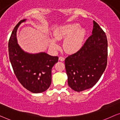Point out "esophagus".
Listing matches in <instances>:
<instances>
[{"label":"esophagus","instance_id":"34e87169","mask_svg":"<svg viewBox=\"0 0 120 120\" xmlns=\"http://www.w3.org/2000/svg\"><path fill=\"white\" fill-rule=\"evenodd\" d=\"M64 58L63 57H59V60H60V61H62V62H63V61H64Z\"/></svg>","mask_w":120,"mask_h":120}]
</instances>
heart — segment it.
Segmentation results:
<instances>
[{
	"mask_svg": "<svg viewBox=\"0 0 120 120\" xmlns=\"http://www.w3.org/2000/svg\"><path fill=\"white\" fill-rule=\"evenodd\" d=\"M79 24H68L61 26L55 31L53 39L50 40V46L52 49H56L58 45L56 41L65 39L64 49L68 53H75L81 49L86 34L85 29L80 28Z\"/></svg>",
	"mask_w": 120,
	"mask_h": 120,
	"instance_id": "heart-1",
	"label": "heart"
}]
</instances>
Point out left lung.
Returning a JSON list of instances; mask_svg holds the SVG:
<instances>
[{
    "instance_id": "8db88e82",
    "label": "left lung",
    "mask_w": 120,
    "mask_h": 120,
    "mask_svg": "<svg viewBox=\"0 0 120 120\" xmlns=\"http://www.w3.org/2000/svg\"><path fill=\"white\" fill-rule=\"evenodd\" d=\"M92 34L79 51L65 60L68 85L75 91L92 87L101 78L107 64V38L94 21Z\"/></svg>"
}]
</instances>
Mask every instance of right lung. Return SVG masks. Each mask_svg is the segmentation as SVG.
Masks as SVG:
<instances>
[{
	"label": "right lung",
	"mask_w": 120,
	"mask_h": 120,
	"mask_svg": "<svg viewBox=\"0 0 120 120\" xmlns=\"http://www.w3.org/2000/svg\"><path fill=\"white\" fill-rule=\"evenodd\" d=\"M27 20H21L14 28L9 41V58L18 80L32 93H41L47 90L51 83L52 68L58 57L45 53H29L24 52L17 43L16 33L19 25Z\"/></svg>",
	"instance_id": "obj_1"
}]
</instances>
